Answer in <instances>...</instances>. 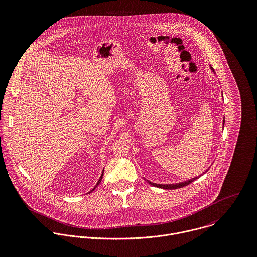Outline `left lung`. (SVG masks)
I'll use <instances>...</instances> for the list:
<instances>
[{
  "instance_id": "1",
  "label": "left lung",
  "mask_w": 257,
  "mask_h": 257,
  "mask_svg": "<svg viewBox=\"0 0 257 257\" xmlns=\"http://www.w3.org/2000/svg\"><path fill=\"white\" fill-rule=\"evenodd\" d=\"M211 69L213 70V72H214V69H213V67H211ZM223 125H224V118H223ZM204 174V173H203ZM203 174H201L200 176H202ZM200 176H198V177H195V178H192V179H190V180H187V181H185V182H180V183H175V184H156V183H152V182H150V181H148V180H146L147 181V183L150 184V185H152V186H155V187H158V188H161V189H167V190H173V189H178V188H182L184 186H187V185H189L190 183H192L193 181H195L196 179H198Z\"/></svg>"
}]
</instances>
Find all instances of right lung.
<instances>
[{
    "mask_svg": "<svg viewBox=\"0 0 257 257\" xmlns=\"http://www.w3.org/2000/svg\"><path fill=\"white\" fill-rule=\"evenodd\" d=\"M103 174H104V170H103V173H102V175H101V177H100V179H99V181H98V183L96 184V186H95V187H94V189H92V190H91V191H90V192H89V193H91V192H93V191H94V190H95V188H96V187H97V186H98V185H99V184H100V182H101V181H102V178H103Z\"/></svg>",
    "mask_w": 257,
    "mask_h": 257,
    "instance_id": "add662e5",
    "label": "right lung"
}]
</instances>
